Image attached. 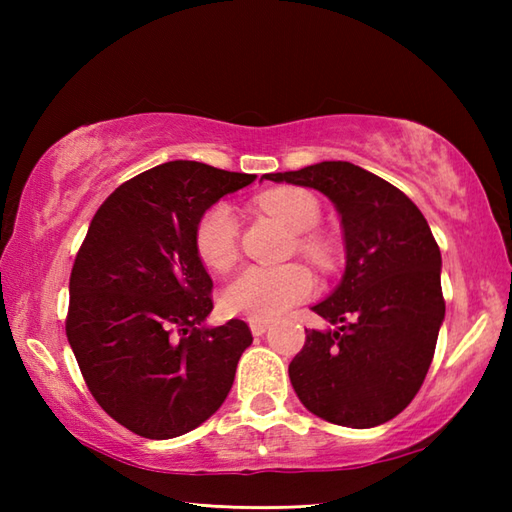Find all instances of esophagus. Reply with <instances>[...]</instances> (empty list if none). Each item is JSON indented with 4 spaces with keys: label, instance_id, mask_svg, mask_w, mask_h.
Instances as JSON below:
<instances>
[{
    "label": "esophagus",
    "instance_id": "34e87169",
    "mask_svg": "<svg viewBox=\"0 0 512 512\" xmlns=\"http://www.w3.org/2000/svg\"><path fill=\"white\" fill-rule=\"evenodd\" d=\"M266 330H268V323L266 321H250V332H253L255 336L266 334Z\"/></svg>",
    "mask_w": 512,
    "mask_h": 512
}]
</instances>
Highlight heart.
Returning <instances> with one entry per match:
<instances>
[{
	"label": "heart",
	"instance_id": "obj_1",
	"mask_svg": "<svg viewBox=\"0 0 512 512\" xmlns=\"http://www.w3.org/2000/svg\"><path fill=\"white\" fill-rule=\"evenodd\" d=\"M257 206L290 233H295V248L312 262L325 264L330 246L321 237L310 235L319 224V204L308 191L281 187L257 198ZM239 224L233 209L220 202L206 209L195 224V250L202 262L224 273L237 259ZM314 292V277L306 266L286 264L277 268L246 266L222 292V306L228 314L250 321H275L292 306L306 301Z\"/></svg>",
	"mask_w": 512,
	"mask_h": 512
}]
</instances>
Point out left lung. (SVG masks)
<instances>
[{
	"label": "left lung",
	"mask_w": 512,
	"mask_h": 512,
	"mask_svg": "<svg viewBox=\"0 0 512 512\" xmlns=\"http://www.w3.org/2000/svg\"><path fill=\"white\" fill-rule=\"evenodd\" d=\"M262 178L321 191L343 226V279L312 306L334 330H306L288 367L299 400L341 427L396 418L429 372L444 321L442 257L427 220L394 184L352 162Z\"/></svg>",
	"instance_id": "8db88e82"
}]
</instances>
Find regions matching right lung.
Here are the masks:
<instances>
[{"label": "right lung", "instance_id": "add662e5", "mask_svg": "<svg viewBox=\"0 0 512 512\" xmlns=\"http://www.w3.org/2000/svg\"><path fill=\"white\" fill-rule=\"evenodd\" d=\"M255 178L173 160L121 184L92 217L65 334L94 400L138 436L178 438L209 420L253 343L244 321L204 323L213 281L195 224Z\"/></svg>", "mask_w": 512, "mask_h": 512}]
</instances>
